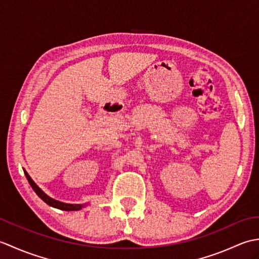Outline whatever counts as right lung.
<instances>
[{"instance_id": "obj_1", "label": "right lung", "mask_w": 259, "mask_h": 259, "mask_svg": "<svg viewBox=\"0 0 259 259\" xmlns=\"http://www.w3.org/2000/svg\"><path fill=\"white\" fill-rule=\"evenodd\" d=\"M24 174H25V177L27 179V181H29L30 186L33 188V190L35 191V194L41 198V199L45 201L46 203H48L49 206H52L54 208H58V209H61V210H67V211H72V210H80V209L83 208L85 205H81V203H65V202H61L59 200H56L53 199V198L49 197L47 194H45L38 187L36 186V184L34 183L31 179V177L29 176V174H27L25 170H24Z\"/></svg>"}]
</instances>
